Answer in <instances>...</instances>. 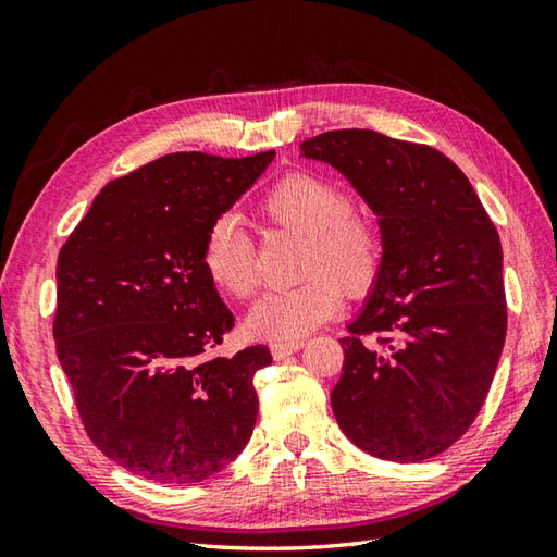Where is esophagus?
Instances as JSON below:
<instances>
[{
  "instance_id": "1",
  "label": "esophagus",
  "mask_w": 557,
  "mask_h": 557,
  "mask_svg": "<svg viewBox=\"0 0 557 557\" xmlns=\"http://www.w3.org/2000/svg\"><path fill=\"white\" fill-rule=\"evenodd\" d=\"M301 347H304V339H287V342H272L270 351H272V357H275V359L280 361V359L289 357V354L299 351Z\"/></svg>"
}]
</instances>
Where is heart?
<instances>
[{"label": "heart", "mask_w": 557, "mask_h": 557, "mask_svg": "<svg viewBox=\"0 0 557 557\" xmlns=\"http://www.w3.org/2000/svg\"><path fill=\"white\" fill-rule=\"evenodd\" d=\"M270 222L306 236L297 285L270 289L246 315L248 333L270 339H297L330 321L349 294L371 289L383 260V244L371 222L351 215V200L325 180L292 174L263 200ZM203 268L220 289L236 299L258 285L251 242L234 218L210 224L203 242Z\"/></svg>", "instance_id": "obj_1"}]
</instances>
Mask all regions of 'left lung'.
I'll use <instances>...</instances> for the list:
<instances>
[{"mask_svg": "<svg viewBox=\"0 0 557 557\" xmlns=\"http://www.w3.org/2000/svg\"><path fill=\"white\" fill-rule=\"evenodd\" d=\"M301 158L335 168L381 227V270L339 339V429L387 461L441 455L476 419L505 345L498 230L465 172L431 146L339 128L304 140Z\"/></svg>", "mask_w": 557, "mask_h": 557, "instance_id": "left-lung-1", "label": "left lung"}]
</instances>
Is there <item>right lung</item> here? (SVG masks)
<instances>
[{
    "label": "right lung",
    "instance_id": "1",
    "mask_svg": "<svg viewBox=\"0 0 557 557\" xmlns=\"http://www.w3.org/2000/svg\"><path fill=\"white\" fill-rule=\"evenodd\" d=\"M272 160L170 152L104 186L59 251L57 357L90 441L132 474L198 483L253 433V375L272 357H208L234 315L200 253Z\"/></svg>",
    "mask_w": 557,
    "mask_h": 557
}]
</instances>
